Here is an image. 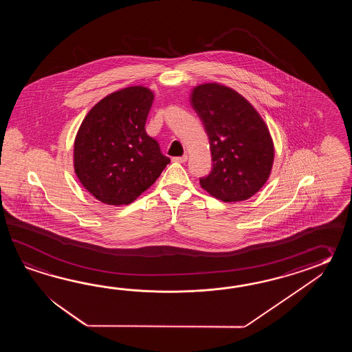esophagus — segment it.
Returning <instances> with one entry per match:
<instances>
[{"mask_svg":"<svg viewBox=\"0 0 352 352\" xmlns=\"http://www.w3.org/2000/svg\"><path fill=\"white\" fill-rule=\"evenodd\" d=\"M173 162H179V164H185L187 161V155H184V156H181V157H173Z\"/></svg>","mask_w":352,"mask_h":352,"instance_id":"34e87169","label":"esophagus"}]
</instances>
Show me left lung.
<instances>
[{"label": "left lung", "instance_id": "8db88e82", "mask_svg": "<svg viewBox=\"0 0 352 352\" xmlns=\"http://www.w3.org/2000/svg\"><path fill=\"white\" fill-rule=\"evenodd\" d=\"M209 135L212 168L202 188L224 202L248 200L270 179L274 143L252 103L219 82L196 85L190 97Z\"/></svg>", "mask_w": 352, "mask_h": 352}]
</instances>
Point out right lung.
Listing matches in <instances>:
<instances>
[{
	"label": "right lung",
	"instance_id": "1",
	"mask_svg": "<svg viewBox=\"0 0 352 352\" xmlns=\"http://www.w3.org/2000/svg\"><path fill=\"white\" fill-rule=\"evenodd\" d=\"M155 94L133 85L100 99L76 132L73 165L82 187L107 205H129L160 177L170 158L146 133Z\"/></svg>",
	"mask_w": 352,
	"mask_h": 352
}]
</instances>
